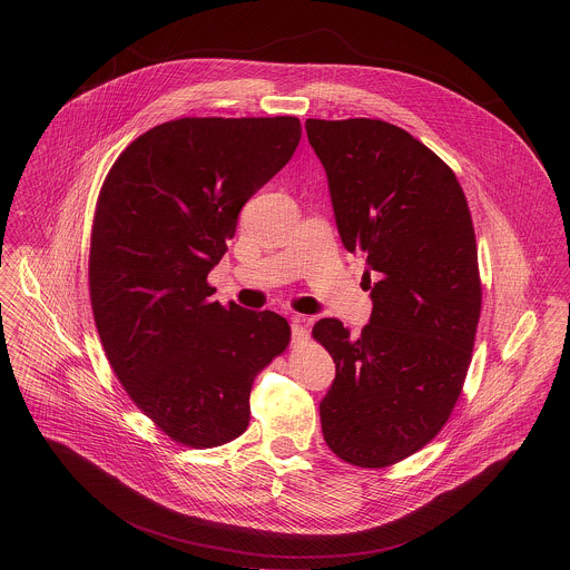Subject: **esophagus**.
<instances>
[{
    "instance_id": "obj_1",
    "label": "esophagus",
    "mask_w": 570,
    "mask_h": 570,
    "mask_svg": "<svg viewBox=\"0 0 570 570\" xmlns=\"http://www.w3.org/2000/svg\"><path fill=\"white\" fill-rule=\"evenodd\" d=\"M307 337H309V333L303 325V318H292V342L303 344V342H307Z\"/></svg>"
}]
</instances>
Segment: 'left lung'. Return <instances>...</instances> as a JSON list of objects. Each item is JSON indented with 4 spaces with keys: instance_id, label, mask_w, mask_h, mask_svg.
Returning a JSON list of instances; mask_svg holds the SVG:
<instances>
[{
    "instance_id": "1",
    "label": "left lung",
    "mask_w": 570,
    "mask_h": 570,
    "mask_svg": "<svg viewBox=\"0 0 570 570\" xmlns=\"http://www.w3.org/2000/svg\"><path fill=\"white\" fill-rule=\"evenodd\" d=\"M305 129L373 301L357 340L335 318L312 331L335 362L323 434L342 461L380 470L430 443L461 397L483 298L476 235L454 170L404 129L373 118Z\"/></svg>"
}]
</instances>
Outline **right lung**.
Here are the masks:
<instances>
[{
  "mask_svg": "<svg viewBox=\"0 0 570 570\" xmlns=\"http://www.w3.org/2000/svg\"><path fill=\"white\" fill-rule=\"evenodd\" d=\"M301 134L294 116L168 120L102 181L89 245L94 323L127 395L181 445L244 434L254 377L289 344L283 316L213 301L208 274Z\"/></svg>",
  "mask_w": 570,
  "mask_h": 570,
  "instance_id": "obj_1",
  "label": "right lung"
}]
</instances>
